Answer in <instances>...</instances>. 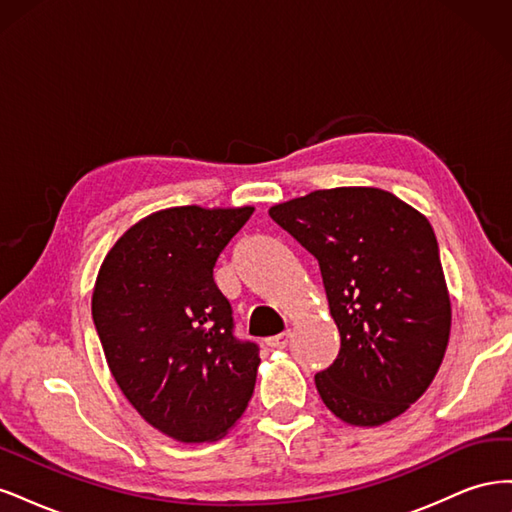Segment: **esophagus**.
Here are the masks:
<instances>
[{"label": "esophagus", "mask_w": 512, "mask_h": 512, "mask_svg": "<svg viewBox=\"0 0 512 512\" xmlns=\"http://www.w3.org/2000/svg\"><path fill=\"white\" fill-rule=\"evenodd\" d=\"M288 342H290V333L286 331V333H280V335H275V337H269L267 339V346H271V348H286Z\"/></svg>", "instance_id": "esophagus-1"}]
</instances>
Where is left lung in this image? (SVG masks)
Segmentation results:
<instances>
[{
    "instance_id": "8db88e82",
    "label": "left lung",
    "mask_w": 512,
    "mask_h": 512,
    "mask_svg": "<svg viewBox=\"0 0 512 512\" xmlns=\"http://www.w3.org/2000/svg\"><path fill=\"white\" fill-rule=\"evenodd\" d=\"M318 260L339 346L316 374L337 418L376 427L404 414L436 378L451 299L423 213L378 188L316 190L269 209Z\"/></svg>"
}]
</instances>
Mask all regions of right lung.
<instances>
[{"instance_id":"obj_1","label":"right lung","mask_w":512,"mask_h":512,"mask_svg":"<svg viewBox=\"0 0 512 512\" xmlns=\"http://www.w3.org/2000/svg\"><path fill=\"white\" fill-rule=\"evenodd\" d=\"M254 207H173L134 224L106 254L91 316L108 369L145 421L179 442H213L252 399L258 346L232 329L213 282Z\"/></svg>"}]
</instances>
